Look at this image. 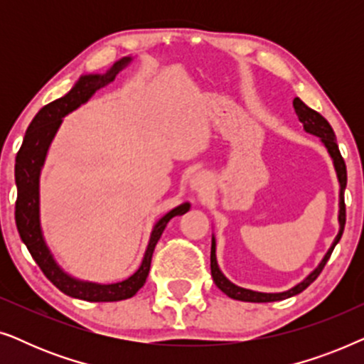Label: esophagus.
<instances>
[{
	"mask_svg": "<svg viewBox=\"0 0 364 364\" xmlns=\"http://www.w3.org/2000/svg\"><path fill=\"white\" fill-rule=\"evenodd\" d=\"M191 186H192L193 191H197V192H200V193H205L208 188H210V182H208V177L205 176V173L198 172V173H196V176L192 177Z\"/></svg>",
	"mask_w": 364,
	"mask_h": 364,
	"instance_id": "esophagus-1",
	"label": "esophagus"
}]
</instances>
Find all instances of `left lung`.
Here are the masks:
<instances>
[{
  "mask_svg": "<svg viewBox=\"0 0 364 364\" xmlns=\"http://www.w3.org/2000/svg\"><path fill=\"white\" fill-rule=\"evenodd\" d=\"M293 107H295V111L298 114V119L303 122V127H305L306 132L310 134H315V136L321 137L323 144H325L328 152H330V156L333 157V162H335V168H336V173H338V181H340V233H338L335 242H333V245L328 253L323 258L320 265L313 273H310L305 280L301 283H298L296 287H293L291 290L288 291H283V293H258V291H252V290H245V288H240L237 285H233L232 282H228L225 277L222 275V272L218 270V265H217V258H215V240L212 238V250H210V272H212V278L213 282H215V285L220 288V290L225 293L227 296L233 298V300H240V301H253V303H268V301H280V300H285V298H290L293 295H298V293H301L305 290L306 287H310L313 282L316 280L318 275H320L323 268H325L326 262L330 260L331 253H333V248L336 247V243L340 242V238L343 235V230H345V223H346V205H345V188H346V164H345V159L341 157V152L340 149H338V144H336V137H335V132H333V129L330 126V122L326 121L325 117L321 116L320 112L313 111L311 107H308L305 102L301 101L300 97H295L293 99Z\"/></svg>",
  "mask_w": 364,
  "mask_h": 364,
  "instance_id": "obj_1",
  "label": "left lung"
}]
</instances>
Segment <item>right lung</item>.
<instances>
[{"label":"right lung","mask_w":364,"mask_h":364,"mask_svg":"<svg viewBox=\"0 0 364 364\" xmlns=\"http://www.w3.org/2000/svg\"><path fill=\"white\" fill-rule=\"evenodd\" d=\"M129 61H131V58L121 59L106 74H102V76H99V74L82 76L66 96L44 106L36 114V117L33 119V122L29 124L26 136H24V141L18 151L16 164H14V178H16L18 187L14 218H16L19 237H21L24 245L28 247L34 262L38 263V267L41 268V272L54 287L59 288L64 295L86 301H119L127 300V298L136 295L147 280L149 270H151L154 248H156L164 228H166L172 217L182 215L191 207L188 203H182V205L173 208V210L168 212L167 215H164L157 222V225L152 230L151 242H149L146 257H144L141 268L132 277H129L127 280L114 283V285H94V283H82L68 277L56 265V262L53 260L51 253H49L46 243L43 240L38 217V178L49 144H51L54 134H56L59 124H61V119L68 112H71L77 106H81L82 102H86L99 87L111 82L116 77V74Z\"/></svg>","instance_id":"1"}]
</instances>
